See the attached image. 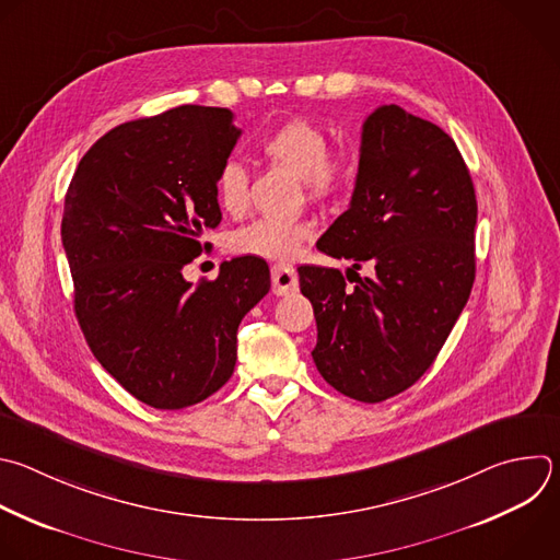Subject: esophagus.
I'll return each instance as SVG.
<instances>
[{
    "instance_id": "1",
    "label": "esophagus",
    "mask_w": 560,
    "mask_h": 560,
    "mask_svg": "<svg viewBox=\"0 0 560 560\" xmlns=\"http://www.w3.org/2000/svg\"><path fill=\"white\" fill-rule=\"evenodd\" d=\"M299 290V275L292 266H272V292L283 296Z\"/></svg>"
}]
</instances>
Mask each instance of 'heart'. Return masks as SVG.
Wrapping results in <instances>:
<instances>
[{"mask_svg":"<svg viewBox=\"0 0 560 560\" xmlns=\"http://www.w3.org/2000/svg\"><path fill=\"white\" fill-rule=\"evenodd\" d=\"M327 133L303 116H292L277 125L261 142V153L277 166L303 182L312 202H329L345 194L351 179L347 155L327 153ZM218 202L231 215H242L248 207V171L242 162L229 160L218 175ZM312 226L303 220H255L231 235L237 255L264 259H292Z\"/></svg>","mask_w":560,"mask_h":560,"instance_id":"b5f03b06","label":"heart"}]
</instances>
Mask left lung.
Instances as JSON below:
<instances>
[{
  "instance_id": "1",
  "label": "left lung",
  "mask_w": 560,
  "mask_h": 560,
  "mask_svg": "<svg viewBox=\"0 0 560 560\" xmlns=\"http://www.w3.org/2000/svg\"><path fill=\"white\" fill-rule=\"evenodd\" d=\"M475 224L455 140L398 105L369 114L349 209L316 248L376 272L347 285L336 268H299L318 329L312 358L336 392L376 405L424 376L472 290Z\"/></svg>"
}]
</instances>
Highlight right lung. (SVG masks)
<instances>
[{
  "label": "right lung",
  "instance_id": "1",
  "mask_svg": "<svg viewBox=\"0 0 560 560\" xmlns=\"http://www.w3.org/2000/svg\"><path fill=\"white\" fill-rule=\"evenodd\" d=\"M240 136L224 107L129 120L90 147L66 194L61 240L83 336L153 409L198 405L229 383L237 327L270 290L266 261L250 255L224 261L215 281L182 277L222 222L218 175Z\"/></svg>",
  "mask_w": 560,
  "mask_h": 560
}]
</instances>
